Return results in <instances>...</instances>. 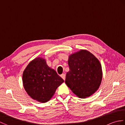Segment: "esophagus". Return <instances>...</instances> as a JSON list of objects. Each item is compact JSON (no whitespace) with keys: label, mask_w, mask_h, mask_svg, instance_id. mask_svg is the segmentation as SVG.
I'll use <instances>...</instances> for the list:
<instances>
[{"label":"esophagus","mask_w":125,"mask_h":125,"mask_svg":"<svg viewBox=\"0 0 125 125\" xmlns=\"http://www.w3.org/2000/svg\"><path fill=\"white\" fill-rule=\"evenodd\" d=\"M61 77L63 79V80H64V81L65 80V75L64 73L62 74V75H61Z\"/></svg>","instance_id":"esophagus-1"}]
</instances>
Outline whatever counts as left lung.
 I'll return each instance as SVG.
<instances>
[{
	"label": "left lung",
	"mask_w": 125,
	"mask_h": 125,
	"mask_svg": "<svg viewBox=\"0 0 125 125\" xmlns=\"http://www.w3.org/2000/svg\"><path fill=\"white\" fill-rule=\"evenodd\" d=\"M69 71L65 83L77 96L86 98L97 91L102 80L99 61L86 50H81L69 57Z\"/></svg>",
	"instance_id": "obj_1"
}]
</instances>
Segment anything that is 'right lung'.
Listing matches in <instances>:
<instances>
[{
	"mask_svg": "<svg viewBox=\"0 0 125 125\" xmlns=\"http://www.w3.org/2000/svg\"><path fill=\"white\" fill-rule=\"evenodd\" d=\"M22 82L28 94L34 100L43 103L51 99L64 80L48 66L46 60L37 57L23 71Z\"/></svg>",
	"mask_w": 125,
	"mask_h": 125,
	"instance_id": "obj_1",
	"label": "right lung"
}]
</instances>
